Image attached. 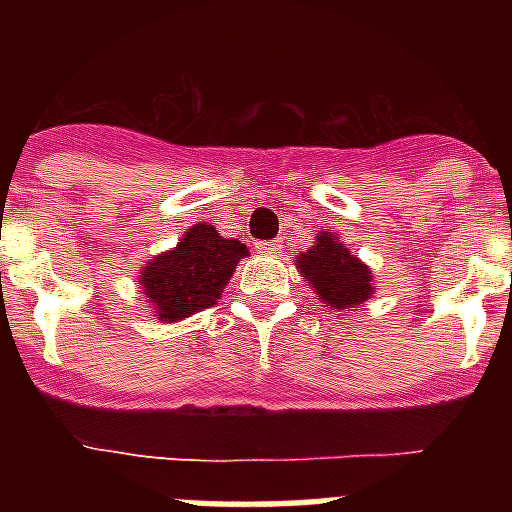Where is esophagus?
<instances>
[{
    "label": "esophagus",
    "instance_id": "1",
    "mask_svg": "<svg viewBox=\"0 0 512 512\" xmlns=\"http://www.w3.org/2000/svg\"><path fill=\"white\" fill-rule=\"evenodd\" d=\"M256 248H259L261 253H282L284 241L282 238H277V241H264V243H256Z\"/></svg>",
    "mask_w": 512,
    "mask_h": 512
}]
</instances>
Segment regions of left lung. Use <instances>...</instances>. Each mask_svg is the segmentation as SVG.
I'll return each mask as SVG.
<instances>
[{
  "label": "left lung",
  "mask_w": 512,
  "mask_h": 512,
  "mask_svg": "<svg viewBox=\"0 0 512 512\" xmlns=\"http://www.w3.org/2000/svg\"><path fill=\"white\" fill-rule=\"evenodd\" d=\"M297 269L318 289L320 300L336 310L361 305L374 295L372 271L351 256L336 235L320 233L318 243L300 256Z\"/></svg>",
  "instance_id": "obj_1"
}]
</instances>
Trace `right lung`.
Returning a JSON list of instances; mask_svg holds the SVG:
<instances>
[{"label":"right lung","instance_id":"add662e5","mask_svg":"<svg viewBox=\"0 0 512 512\" xmlns=\"http://www.w3.org/2000/svg\"><path fill=\"white\" fill-rule=\"evenodd\" d=\"M246 253L241 241H228L212 225L200 223L187 230L174 251L156 256L140 282L158 318L174 323L215 305Z\"/></svg>","mask_w":512,"mask_h":512}]
</instances>
